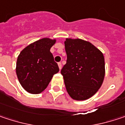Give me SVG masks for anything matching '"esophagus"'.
Masks as SVG:
<instances>
[{"instance_id": "1", "label": "esophagus", "mask_w": 125, "mask_h": 125, "mask_svg": "<svg viewBox=\"0 0 125 125\" xmlns=\"http://www.w3.org/2000/svg\"><path fill=\"white\" fill-rule=\"evenodd\" d=\"M58 66H59V69L61 70V69H62V63L61 62L58 63Z\"/></svg>"}]
</instances>
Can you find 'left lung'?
Instances as JSON below:
<instances>
[{"instance_id": "left-lung-1", "label": "left lung", "mask_w": 125, "mask_h": 125, "mask_svg": "<svg viewBox=\"0 0 125 125\" xmlns=\"http://www.w3.org/2000/svg\"><path fill=\"white\" fill-rule=\"evenodd\" d=\"M66 63L61 73L69 95L84 101L94 95L103 83L105 62L102 52L89 41L66 38Z\"/></svg>"}]
</instances>
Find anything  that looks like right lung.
<instances>
[{"label": "right lung", "instance_id": "right-lung-1", "mask_svg": "<svg viewBox=\"0 0 125 125\" xmlns=\"http://www.w3.org/2000/svg\"><path fill=\"white\" fill-rule=\"evenodd\" d=\"M56 39L43 38L25 47L18 56L16 72L22 87L30 94L44 91L59 71L50 51Z\"/></svg>", "mask_w": 125, "mask_h": 125}]
</instances>
